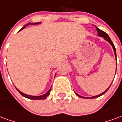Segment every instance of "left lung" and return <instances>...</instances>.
<instances>
[{"mask_svg":"<svg viewBox=\"0 0 122 122\" xmlns=\"http://www.w3.org/2000/svg\"><path fill=\"white\" fill-rule=\"evenodd\" d=\"M96 29H97V33H98V36H101V37H103V38H104V39L105 40H107V41H108V42L111 43V45H112V48H113L114 49V55H115V56H116V48H115V47H114V45L113 42L111 41V38H109V36H108V34H107L106 32H103V30H100V29H99L98 28H97L96 27ZM110 86L108 87V88L105 90V91L104 92H103L102 94H99V95H98V96H93V97H87V98H90V99H92V98H96V97H98L101 96H102L103 94H105L106 93V92L108 90V88H110ZM75 94H77V96L79 97H82V98H85V97H84L82 96H81L80 95H79V94H77V93H75Z\"/></svg>","mask_w":122,"mask_h":122,"instance_id":"8db88e82","label":"left lung"}]
</instances>
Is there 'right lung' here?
Here are the masks:
<instances>
[{
  "label": "right lung",
  "mask_w": 122,
  "mask_h": 122,
  "mask_svg": "<svg viewBox=\"0 0 122 122\" xmlns=\"http://www.w3.org/2000/svg\"><path fill=\"white\" fill-rule=\"evenodd\" d=\"M35 24H39V23H34L33 25H35ZM28 25H30V23L29 24H27V25H26L25 26H24L23 28H21L20 30H21L22 29H23V28H25L26 27V26ZM19 30V31H20ZM17 89V90L19 92V94H21V96H23V97H26V98H28V99H34V100H37V99H46L47 98V97L50 94V92H51V88L50 89H49V90L46 93V94H43V95H42V96H30V95H27V94H23V93H22L21 91H19L17 88H16Z\"/></svg>",
  "instance_id": "obj_1"
}]
</instances>
